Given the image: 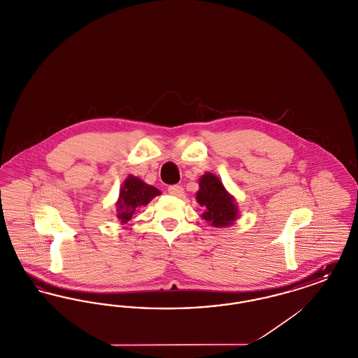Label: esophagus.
Here are the masks:
<instances>
[{
	"mask_svg": "<svg viewBox=\"0 0 358 358\" xmlns=\"http://www.w3.org/2000/svg\"><path fill=\"white\" fill-rule=\"evenodd\" d=\"M168 192L174 197L184 196V187H181V185H171V187H168Z\"/></svg>",
	"mask_w": 358,
	"mask_h": 358,
	"instance_id": "34e87169",
	"label": "esophagus"
}]
</instances>
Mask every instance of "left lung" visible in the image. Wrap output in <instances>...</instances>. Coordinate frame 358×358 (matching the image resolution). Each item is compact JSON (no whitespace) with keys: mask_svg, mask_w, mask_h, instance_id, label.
Here are the masks:
<instances>
[{"mask_svg":"<svg viewBox=\"0 0 358 358\" xmlns=\"http://www.w3.org/2000/svg\"><path fill=\"white\" fill-rule=\"evenodd\" d=\"M196 200L204 208L203 219L213 227H228L238 217V208L222 181L212 173L200 178V190Z\"/></svg>","mask_w":358,"mask_h":358,"instance_id":"left-lung-1","label":"left lung"}]
</instances>
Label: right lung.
I'll return each mask as SVG.
<instances>
[{
    "mask_svg": "<svg viewBox=\"0 0 358 358\" xmlns=\"http://www.w3.org/2000/svg\"><path fill=\"white\" fill-rule=\"evenodd\" d=\"M159 193L161 192L157 187L145 184L142 180L136 178L134 176H129V178L124 181L123 187L120 189V200L117 203L118 206L117 216L120 222L131 220L133 215L136 213V208L149 204Z\"/></svg>",
    "mask_w": 358,
    "mask_h": 358,
    "instance_id": "right-lung-1",
    "label": "right lung"
}]
</instances>
